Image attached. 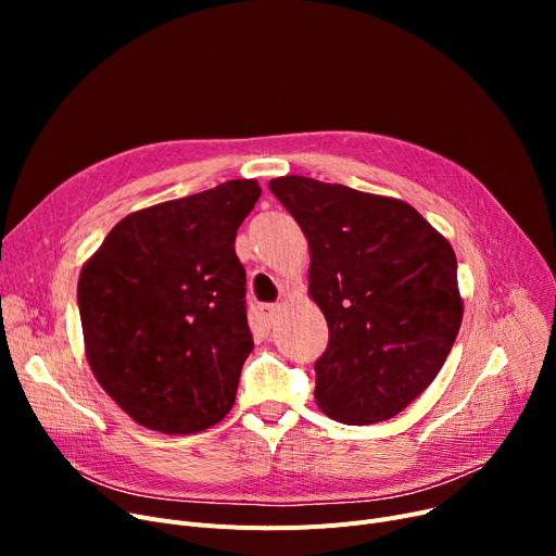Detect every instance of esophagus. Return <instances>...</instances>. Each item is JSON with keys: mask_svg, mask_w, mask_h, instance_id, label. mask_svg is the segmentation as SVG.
Masks as SVG:
<instances>
[{"mask_svg": "<svg viewBox=\"0 0 556 556\" xmlns=\"http://www.w3.org/2000/svg\"><path fill=\"white\" fill-rule=\"evenodd\" d=\"M256 313H258V317H261V323L266 325V327H270V325H273V317H275V313H277V304H258Z\"/></svg>", "mask_w": 556, "mask_h": 556, "instance_id": "34e87169", "label": "esophagus"}]
</instances>
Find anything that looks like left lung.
<instances>
[{"mask_svg":"<svg viewBox=\"0 0 556 556\" xmlns=\"http://www.w3.org/2000/svg\"><path fill=\"white\" fill-rule=\"evenodd\" d=\"M311 252L329 344L315 401L346 426L386 421L440 374L462 325L451 243L407 202L304 175L270 180Z\"/></svg>","mask_w":556,"mask_h":556,"instance_id":"obj_1","label":"left lung"}]
</instances>
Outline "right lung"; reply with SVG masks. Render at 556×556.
<instances>
[{"label":"right lung","instance_id":"1","mask_svg":"<svg viewBox=\"0 0 556 556\" xmlns=\"http://www.w3.org/2000/svg\"><path fill=\"white\" fill-rule=\"evenodd\" d=\"M258 195L254 180H229L135 212L83 266L87 361L137 424L187 434L233 405L254 346L233 241Z\"/></svg>","mask_w":556,"mask_h":556}]
</instances>
